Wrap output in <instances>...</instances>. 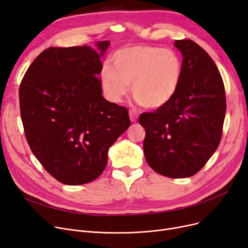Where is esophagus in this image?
I'll use <instances>...</instances> for the list:
<instances>
[{"label": "esophagus", "instance_id": "esophagus-1", "mask_svg": "<svg viewBox=\"0 0 248 248\" xmlns=\"http://www.w3.org/2000/svg\"><path fill=\"white\" fill-rule=\"evenodd\" d=\"M138 116H139V114H138V112H137L136 110H134V109L129 110V119H131V121H132L133 123H136V122H137Z\"/></svg>", "mask_w": 248, "mask_h": 248}]
</instances>
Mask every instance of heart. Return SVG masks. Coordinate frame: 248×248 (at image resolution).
<instances>
[{
    "label": "heart",
    "mask_w": 248,
    "mask_h": 248,
    "mask_svg": "<svg viewBox=\"0 0 248 248\" xmlns=\"http://www.w3.org/2000/svg\"><path fill=\"white\" fill-rule=\"evenodd\" d=\"M113 66L104 65L100 79L104 93L114 102L132 94L141 107L155 109L164 107L176 94L183 65L175 51L157 46L137 45L115 52Z\"/></svg>",
    "instance_id": "heart-1"
}]
</instances>
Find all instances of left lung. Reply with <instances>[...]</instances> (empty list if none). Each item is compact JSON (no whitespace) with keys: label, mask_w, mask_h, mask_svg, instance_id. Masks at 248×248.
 <instances>
[{"label":"left lung","mask_w":248,"mask_h":248,"mask_svg":"<svg viewBox=\"0 0 248 248\" xmlns=\"http://www.w3.org/2000/svg\"><path fill=\"white\" fill-rule=\"evenodd\" d=\"M183 72L174 97L141 113L144 154L155 172L187 178L199 172L217 150L226 112L225 89L216 64L192 40H176Z\"/></svg>","instance_id":"8db88e82"}]
</instances>
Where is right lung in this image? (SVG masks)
<instances>
[{
    "label": "right lung",
    "instance_id": "1",
    "mask_svg": "<svg viewBox=\"0 0 248 248\" xmlns=\"http://www.w3.org/2000/svg\"><path fill=\"white\" fill-rule=\"evenodd\" d=\"M109 41L50 47L32 62L19 89L21 119L32 153L66 185L98 178L108 153L131 121L124 107L102 96L100 59Z\"/></svg>",
    "mask_w": 248,
    "mask_h": 248
}]
</instances>
